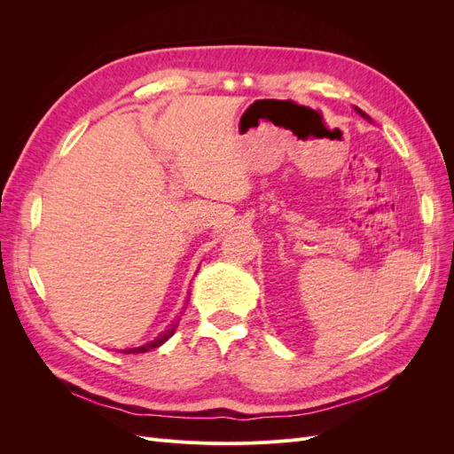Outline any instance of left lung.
<instances>
[{
    "instance_id": "1",
    "label": "left lung",
    "mask_w": 454,
    "mask_h": 454,
    "mask_svg": "<svg viewBox=\"0 0 454 454\" xmlns=\"http://www.w3.org/2000/svg\"><path fill=\"white\" fill-rule=\"evenodd\" d=\"M358 114H362V109H358ZM364 115V114H362Z\"/></svg>"
}]
</instances>
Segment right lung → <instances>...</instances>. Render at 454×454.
Instances as JSON below:
<instances>
[{"mask_svg":"<svg viewBox=\"0 0 454 454\" xmlns=\"http://www.w3.org/2000/svg\"><path fill=\"white\" fill-rule=\"evenodd\" d=\"M176 327H177V324H170L167 329H164V332H160L157 337H153V339H149V340H145L144 345H140V347H129V348H125L122 352L125 354H140V352H147V350H153V348H157V347H160L164 340H168L172 335H174V332H176Z\"/></svg>","mask_w":454,"mask_h":454,"instance_id":"add662e5","label":"right lung"}]
</instances>
